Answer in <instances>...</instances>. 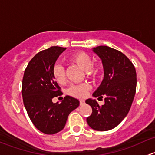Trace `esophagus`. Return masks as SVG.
<instances>
[{"instance_id": "1", "label": "esophagus", "mask_w": 155, "mask_h": 155, "mask_svg": "<svg viewBox=\"0 0 155 155\" xmlns=\"http://www.w3.org/2000/svg\"><path fill=\"white\" fill-rule=\"evenodd\" d=\"M79 102H80V105H83V104H85V101H84V100H80Z\"/></svg>"}]
</instances>
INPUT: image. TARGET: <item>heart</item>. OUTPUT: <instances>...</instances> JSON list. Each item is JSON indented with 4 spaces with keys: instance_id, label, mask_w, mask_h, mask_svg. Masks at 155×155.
Here are the masks:
<instances>
[{
    "instance_id": "1",
    "label": "heart",
    "mask_w": 155,
    "mask_h": 155,
    "mask_svg": "<svg viewBox=\"0 0 155 155\" xmlns=\"http://www.w3.org/2000/svg\"><path fill=\"white\" fill-rule=\"evenodd\" d=\"M70 59L83 70H89V73L93 76L97 75L98 73H101V70H102V67L99 64H97L94 68H91L92 64L91 58L85 51H77V52L73 53L70 56ZM52 76L56 82L59 84L64 83L66 81L64 68L60 64L54 65L52 70ZM90 88V85L86 83L74 85L69 89V94L76 97L82 98L86 96Z\"/></svg>"
}]
</instances>
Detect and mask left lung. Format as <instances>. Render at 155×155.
Listing matches in <instances>:
<instances>
[{"instance_id": "obj_1", "label": "left lung", "mask_w": 155, "mask_h": 155, "mask_svg": "<svg viewBox=\"0 0 155 155\" xmlns=\"http://www.w3.org/2000/svg\"><path fill=\"white\" fill-rule=\"evenodd\" d=\"M101 58L104 77L93 97L105 96V104L100 106L91 98L85 103L92 108L87 123L95 130L107 131L115 128L127 115L137 87V73L132 62L121 51L106 46L93 48Z\"/></svg>"}]
</instances>
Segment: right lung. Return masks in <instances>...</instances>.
<instances>
[{
    "label": "right lung",
    "mask_w": 155,
    "mask_h": 155,
    "mask_svg": "<svg viewBox=\"0 0 155 155\" xmlns=\"http://www.w3.org/2000/svg\"><path fill=\"white\" fill-rule=\"evenodd\" d=\"M66 48L51 46L37 53L28 63L22 79V97L30 119L37 129L54 134L64 129L68 115L79 106V100L66 96L61 104L52 102L62 94L52 76L58 58Z\"/></svg>",
    "instance_id": "1"
}]
</instances>
